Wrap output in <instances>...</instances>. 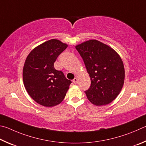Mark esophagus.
<instances>
[{
  "mask_svg": "<svg viewBox=\"0 0 146 146\" xmlns=\"http://www.w3.org/2000/svg\"><path fill=\"white\" fill-rule=\"evenodd\" d=\"M78 78H74V80H73V83L76 84V83H77V82H78Z\"/></svg>",
  "mask_w": 146,
  "mask_h": 146,
  "instance_id": "1",
  "label": "esophagus"
}]
</instances>
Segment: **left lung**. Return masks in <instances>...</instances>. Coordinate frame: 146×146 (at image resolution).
<instances>
[{
  "label": "left lung",
  "instance_id": "obj_1",
  "mask_svg": "<svg viewBox=\"0 0 146 146\" xmlns=\"http://www.w3.org/2000/svg\"><path fill=\"white\" fill-rule=\"evenodd\" d=\"M90 76L91 85L85 92L94 105L110 103L124 85V64L115 50L96 40L76 46Z\"/></svg>",
  "mask_w": 146,
  "mask_h": 146
}]
</instances>
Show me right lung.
I'll return each instance as SVG.
<instances>
[{"mask_svg": "<svg viewBox=\"0 0 146 146\" xmlns=\"http://www.w3.org/2000/svg\"><path fill=\"white\" fill-rule=\"evenodd\" d=\"M66 43L52 39L31 50L23 68V81L27 93L37 103L45 107L60 104L66 96L72 81L54 63L67 47Z\"/></svg>", "mask_w": 146, "mask_h": 146, "instance_id": "1", "label": "right lung"}]
</instances>
